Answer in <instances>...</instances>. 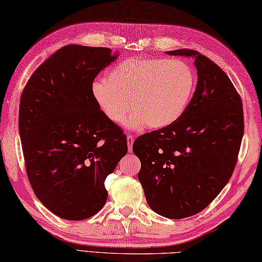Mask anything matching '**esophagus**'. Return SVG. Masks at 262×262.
<instances>
[{
  "label": "esophagus",
  "instance_id": "obj_1",
  "mask_svg": "<svg viewBox=\"0 0 262 262\" xmlns=\"http://www.w3.org/2000/svg\"><path fill=\"white\" fill-rule=\"evenodd\" d=\"M135 137L133 135H127V144H128V151L132 152V145L133 143H134Z\"/></svg>",
  "mask_w": 262,
  "mask_h": 262
}]
</instances>
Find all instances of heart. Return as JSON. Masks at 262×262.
Here are the masks:
<instances>
[{
    "label": "heart",
    "instance_id": "obj_1",
    "mask_svg": "<svg viewBox=\"0 0 262 262\" xmlns=\"http://www.w3.org/2000/svg\"><path fill=\"white\" fill-rule=\"evenodd\" d=\"M196 86V76L179 59L132 57L109 71L107 79L92 83V96L100 110L120 125L130 110L132 126L152 129L176 121L185 113Z\"/></svg>",
    "mask_w": 262,
    "mask_h": 262
}]
</instances>
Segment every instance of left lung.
<instances>
[{"instance_id": "left-lung-1", "label": "left lung", "mask_w": 262, "mask_h": 262, "mask_svg": "<svg viewBox=\"0 0 262 262\" xmlns=\"http://www.w3.org/2000/svg\"><path fill=\"white\" fill-rule=\"evenodd\" d=\"M194 57L198 82L179 118L137 137L138 180L155 213L180 220L198 214L231 179L244 132L242 100L229 76L192 49L168 52Z\"/></svg>"}]
</instances>
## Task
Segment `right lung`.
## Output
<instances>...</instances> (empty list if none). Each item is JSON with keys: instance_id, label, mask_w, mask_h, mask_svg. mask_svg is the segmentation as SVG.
I'll return each instance as SVG.
<instances>
[{"instance_id": "add662e5", "label": "right lung", "mask_w": 262, "mask_h": 262, "mask_svg": "<svg viewBox=\"0 0 262 262\" xmlns=\"http://www.w3.org/2000/svg\"><path fill=\"white\" fill-rule=\"evenodd\" d=\"M116 58L105 47L68 45L33 72L22 91L19 133L28 179L60 219L96 215L108 198L105 178L127 153L124 132L102 114L91 91Z\"/></svg>"}]
</instances>
